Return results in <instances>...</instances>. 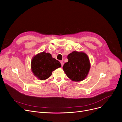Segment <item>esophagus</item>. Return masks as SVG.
Here are the masks:
<instances>
[{
  "instance_id": "1",
  "label": "esophagus",
  "mask_w": 122,
  "mask_h": 122,
  "mask_svg": "<svg viewBox=\"0 0 122 122\" xmlns=\"http://www.w3.org/2000/svg\"><path fill=\"white\" fill-rule=\"evenodd\" d=\"M61 66H63V62L62 61H61Z\"/></svg>"
}]
</instances>
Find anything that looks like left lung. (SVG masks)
I'll use <instances>...</instances> for the list:
<instances>
[{"label":"left lung","mask_w":122,"mask_h":122,"mask_svg":"<svg viewBox=\"0 0 122 122\" xmlns=\"http://www.w3.org/2000/svg\"><path fill=\"white\" fill-rule=\"evenodd\" d=\"M68 61L62 69L66 76L73 81L80 82L89 74L91 63L88 55L83 52L73 51L67 56Z\"/></svg>","instance_id":"obj_1"}]
</instances>
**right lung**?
<instances>
[{
    "label": "right lung",
    "mask_w": 122,
    "mask_h": 122,
    "mask_svg": "<svg viewBox=\"0 0 122 122\" xmlns=\"http://www.w3.org/2000/svg\"><path fill=\"white\" fill-rule=\"evenodd\" d=\"M61 66L60 62L52 58L51 54L43 52L35 55L31 60V70L40 80H45L52 75V72Z\"/></svg>",
    "instance_id": "right-lung-1"
}]
</instances>
